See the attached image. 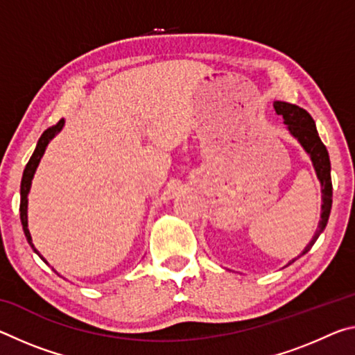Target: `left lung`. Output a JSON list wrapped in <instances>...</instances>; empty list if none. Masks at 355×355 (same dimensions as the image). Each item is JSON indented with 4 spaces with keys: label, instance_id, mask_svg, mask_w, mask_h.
I'll use <instances>...</instances> for the list:
<instances>
[{
    "label": "left lung",
    "instance_id": "1",
    "mask_svg": "<svg viewBox=\"0 0 355 355\" xmlns=\"http://www.w3.org/2000/svg\"><path fill=\"white\" fill-rule=\"evenodd\" d=\"M274 110L279 114V116L284 117V123L286 125L288 133H290L294 139L300 144V147H302L305 150V153L310 156L311 164H313V167H315L316 177L321 183V199H322L321 219H320V224H318L313 238H311V241L305 245L302 254H300V255H305L311 249V245L316 243V239L320 238V235L324 232V228H326L329 216H330V208H332V178H330V159H329L327 148L321 142L320 135H318L315 120L311 119V116L307 111L296 105L286 103V101H274ZM299 257L293 258V260L288 264L296 261Z\"/></svg>",
    "mask_w": 355,
    "mask_h": 355
}]
</instances>
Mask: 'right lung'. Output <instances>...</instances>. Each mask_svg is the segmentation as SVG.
<instances>
[{"label": "right lung", "mask_w": 355, "mask_h": 355, "mask_svg": "<svg viewBox=\"0 0 355 355\" xmlns=\"http://www.w3.org/2000/svg\"><path fill=\"white\" fill-rule=\"evenodd\" d=\"M64 123H65V120L62 119V120H59V122L55 125V127H51V128H48V130L44 131V135L40 136L37 146H35V150H34L33 156H31V158H29V161H28L25 171H23L21 184H20V220H21V225H23V232H25V236H26V239H28L29 245H31V248H33V250H34L35 254H37L46 264H48V261L45 260L44 257H42V255L39 254V250L34 248L31 233H29V228H28V194H29V191H31V184H33L34 173H35V171H37V166H39V163H40L42 156H44V153H45L48 144H50V141L53 139V137H55V136L59 133V131H61V130L64 128ZM53 271H55V272L59 275V272L56 271V269H53Z\"/></svg>", "instance_id": "1"}]
</instances>
